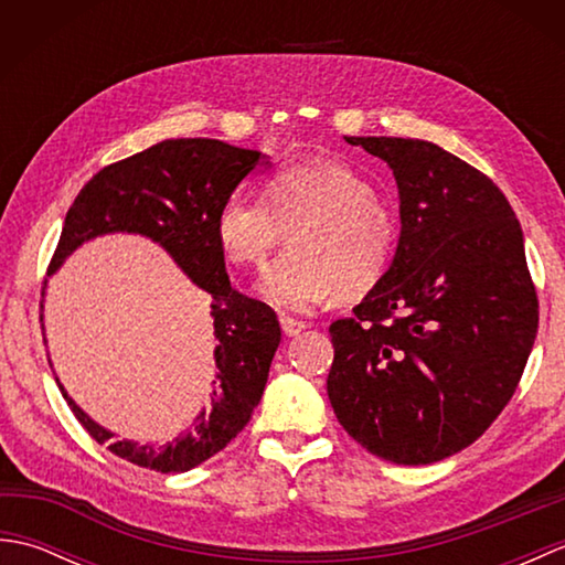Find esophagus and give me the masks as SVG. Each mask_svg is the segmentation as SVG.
Segmentation results:
<instances>
[{
  "instance_id": "34e87169",
  "label": "esophagus",
  "mask_w": 565,
  "mask_h": 565,
  "mask_svg": "<svg viewBox=\"0 0 565 565\" xmlns=\"http://www.w3.org/2000/svg\"><path fill=\"white\" fill-rule=\"evenodd\" d=\"M279 322H281L284 334H289V338H296V334H301L308 328L303 320H296V318H289V316H281Z\"/></svg>"
}]
</instances>
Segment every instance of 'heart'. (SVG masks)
<instances>
[{
    "label": "heart",
    "instance_id": "b5f03b06",
    "mask_svg": "<svg viewBox=\"0 0 565 565\" xmlns=\"http://www.w3.org/2000/svg\"><path fill=\"white\" fill-rule=\"evenodd\" d=\"M264 196L227 194L215 237L233 264L262 267L291 231L294 245L259 281L269 306L306 313L340 294L362 298L386 276L398 221L350 162L316 158L279 167L264 182Z\"/></svg>",
    "mask_w": 565,
    "mask_h": 565
}]
</instances>
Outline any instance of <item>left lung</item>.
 Masks as SVG:
<instances>
[{
    "instance_id": "1",
    "label": "left lung",
    "mask_w": 565,
    "mask_h": 565,
    "mask_svg": "<svg viewBox=\"0 0 565 565\" xmlns=\"http://www.w3.org/2000/svg\"><path fill=\"white\" fill-rule=\"evenodd\" d=\"M386 162L401 237L376 289L334 320L328 395L347 435L419 466L466 449L522 379L539 326L520 221L476 167L415 138H347Z\"/></svg>"
}]
</instances>
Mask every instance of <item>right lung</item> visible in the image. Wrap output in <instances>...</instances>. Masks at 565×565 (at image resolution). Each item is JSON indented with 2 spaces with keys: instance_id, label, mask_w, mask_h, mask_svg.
I'll return each instance as SVG.
<instances>
[{
  "instance_id": "1",
  "label": "right lung",
  "mask_w": 565,
  "mask_h": 565,
  "mask_svg": "<svg viewBox=\"0 0 565 565\" xmlns=\"http://www.w3.org/2000/svg\"><path fill=\"white\" fill-rule=\"evenodd\" d=\"M259 162L269 164L267 154L227 146L223 140H162L134 158L104 167L84 184L65 215L51 274L94 237L134 233L160 245L211 301L213 398L182 437L160 447L118 439L116 431L94 423L55 379L82 427L130 463L160 473H184L225 449L227 441L245 429L262 401L281 328L267 303L233 289L215 237L221 203Z\"/></svg>"
}]
</instances>
